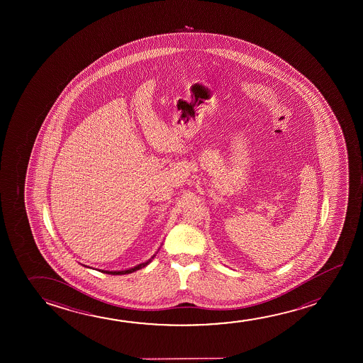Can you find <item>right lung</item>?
Instances as JSON below:
<instances>
[{"mask_svg": "<svg viewBox=\"0 0 363 363\" xmlns=\"http://www.w3.org/2000/svg\"><path fill=\"white\" fill-rule=\"evenodd\" d=\"M156 254H154V255H152V257H151V258H150L147 262L139 264V265L133 267V268L126 269V270H111V272H110V270H99V272H101V273L111 274V275H124V274L134 273V272H136V270H140V269L144 268V267H146V265H149V264L152 262L154 257H156ZM84 267H86V265H84ZM86 268H90V267H86Z\"/></svg>", "mask_w": 363, "mask_h": 363, "instance_id": "right-lung-1", "label": "right lung"}]
</instances>
